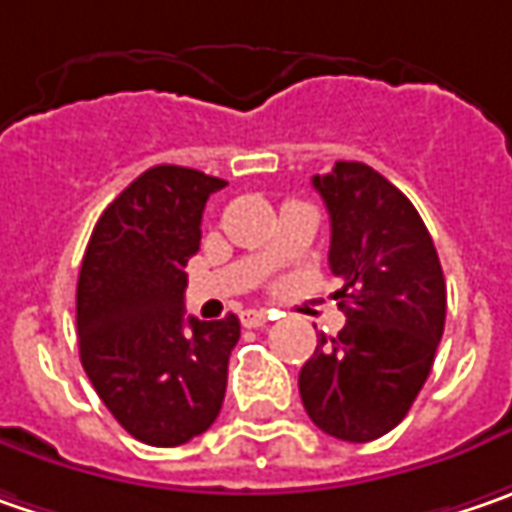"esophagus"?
<instances>
[{"label":"esophagus","mask_w":512,"mask_h":512,"mask_svg":"<svg viewBox=\"0 0 512 512\" xmlns=\"http://www.w3.org/2000/svg\"><path fill=\"white\" fill-rule=\"evenodd\" d=\"M269 321H272V315H269V312H263V309H246V312L240 315V323H243V326H249V329L266 326Z\"/></svg>","instance_id":"34e87169"}]
</instances>
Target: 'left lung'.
Returning <instances> with one entry per match:
<instances>
[{
    "mask_svg": "<svg viewBox=\"0 0 512 512\" xmlns=\"http://www.w3.org/2000/svg\"><path fill=\"white\" fill-rule=\"evenodd\" d=\"M312 186L326 203L329 269L346 315L318 338L298 378L300 401L323 433L375 441L410 412L444 335L447 283L433 237L410 200L364 163H335Z\"/></svg>",
    "mask_w": 512,
    "mask_h": 512,
    "instance_id": "8db88e82",
    "label": "left lung"
}]
</instances>
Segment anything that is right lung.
<instances>
[{"instance_id":"add662e5","label":"right lung","mask_w":512,"mask_h":512,"mask_svg":"<svg viewBox=\"0 0 512 512\" xmlns=\"http://www.w3.org/2000/svg\"><path fill=\"white\" fill-rule=\"evenodd\" d=\"M223 186L197 168H148L100 214L82 257V367L125 433L151 447L206 433L223 407L240 321H197L183 306L203 209Z\"/></svg>"}]
</instances>
